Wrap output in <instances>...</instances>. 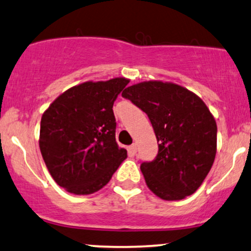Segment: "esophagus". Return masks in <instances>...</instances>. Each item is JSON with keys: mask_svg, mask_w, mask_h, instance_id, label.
Returning <instances> with one entry per match:
<instances>
[{"mask_svg": "<svg viewBox=\"0 0 251 251\" xmlns=\"http://www.w3.org/2000/svg\"><path fill=\"white\" fill-rule=\"evenodd\" d=\"M129 154L130 155H135L137 152V147H136V144H131L130 147H129Z\"/></svg>", "mask_w": 251, "mask_h": 251, "instance_id": "1", "label": "esophagus"}]
</instances>
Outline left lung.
<instances>
[{"instance_id": "left-lung-1", "label": "left lung", "mask_w": 251, "mask_h": 251, "mask_svg": "<svg viewBox=\"0 0 251 251\" xmlns=\"http://www.w3.org/2000/svg\"><path fill=\"white\" fill-rule=\"evenodd\" d=\"M122 96L148 115L157 138L155 160L141 164L149 189L167 201L195 193L216 155L217 126L205 103L181 85L161 81L130 85Z\"/></svg>"}]
</instances>
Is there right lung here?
Here are the masks:
<instances>
[{
  "label": "right lung",
  "mask_w": 251,
  "mask_h": 251,
  "mask_svg": "<svg viewBox=\"0 0 251 251\" xmlns=\"http://www.w3.org/2000/svg\"><path fill=\"white\" fill-rule=\"evenodd\" d=\"M129 79L84 82L64 91L44 111L40 149L50 175L75 195L100 190L126 158L115 138L113 105Z\"/></svg>",
  "instance_id": "right-lung-1"
}]
</instances>
